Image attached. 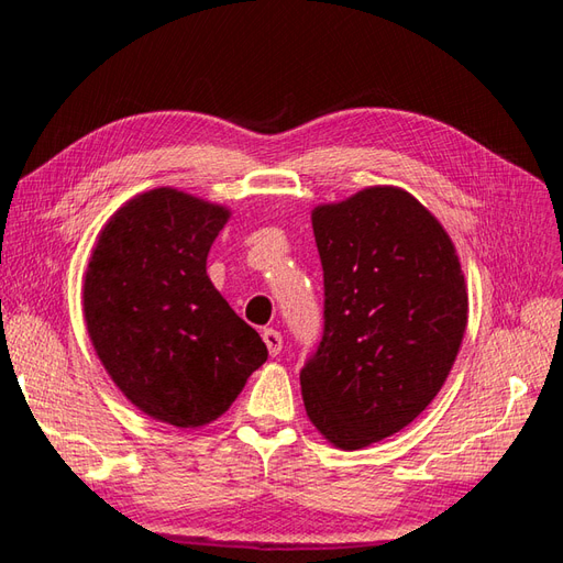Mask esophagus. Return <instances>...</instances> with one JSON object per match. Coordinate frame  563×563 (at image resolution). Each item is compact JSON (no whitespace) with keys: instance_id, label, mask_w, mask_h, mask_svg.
Wrapping results in <instances>:
<instances>
[{"instance_id":"esophagus-1","label":"esophagus","mask_w":563,"mask_h":563,"mask_svg":"<svg viewBox=\"0 0 563 563\" xmlns=\"http://www.w3.org/2000/svg\"><path fill=\"white\" fill-rule=\"evenodd\" d=\"M262 338H264V342H266V347H268L271 356H276V354H280V350H283V335L278 333V330H273V328H266V330H264V333H262Z\"/></svg>"}]
</instances>
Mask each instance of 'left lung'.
<instances>
[{
  "label": "left lung",
  "mask_w": 563,
  "mask_h": 563,
  "mask_svg": "<svg viewBox=\"0 0 563 563\" xmlns=\"http://www.w3.org/2000/svg\"><path fill=\"white\" fill-rule=\"evenodd\" d=\"M323 338L299 373L307 416L340 450L390 438L454 366L468 321L450 235L419 199L376 185L311 211Z\"/></svg>",
  "instance_id": "obj_1"
}]
</instances>
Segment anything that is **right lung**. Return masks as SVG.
<instances>
[{"label": "right lung", "instance_id": "1", "mask_svg": "<svg viewBox=\"0 0 563 563\" xmlns=\"http://www.w3.org/2000/svg\"><path fill=\"white\" fill-rule=\"evenodd\" d=\"M228 219L221 205L156 187L111 216L85 271L99 362L140 411L176 428L219 419L268 358L207 276Z\"/></svg>", "mask_w": 563, "mask_h": 563}]
</instances>
